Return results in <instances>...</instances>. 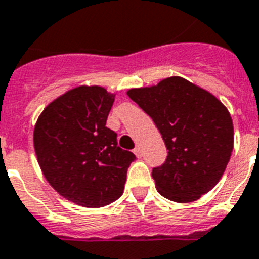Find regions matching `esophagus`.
Masks as SVG:
<instances>
[{"label": "esophagus", "instance_id": "obj_1", "mask_svg": "<svg viewBox=\"0 0 259 259\" xmlns=\"http://www.w3.org/2000/svg\"><path fill=\"white\" fill-rule=\"evenodd\" d=\"M134 154L137 155V157H138V158H141V155H142V153H141V149H140V146H137L136 149H134Z\"/></svg>", "mask_w": 259, "mask_h": 259}]
</instances>
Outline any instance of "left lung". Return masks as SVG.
Wrapping results in <instances>:
<instances>
[{"mask_svg":"<svg viewBox=\"0 0 259 259\" xmlns=\"http://www.w3.org/2000/svg\"><path fill=\"white\" fill-rule=\"evenodd\" d=\"M127 96L153 119L167 157L151 176L159 194L174 202H193L218 184L234 144L230 113L209 92L181 77Z\"/></svg>","mask_w":259,"mask_h":259,"instance_id":"obj_1","label":"left lung"}]
</instances>
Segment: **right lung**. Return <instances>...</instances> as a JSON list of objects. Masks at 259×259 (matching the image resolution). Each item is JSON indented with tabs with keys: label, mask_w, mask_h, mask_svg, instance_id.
Masks as SVG:
<instances>
[{
	"label": "right lung",
	"mask_w": 259,
	"mask_h": 259,
	"mask_svg": "<svg viewBox=\"0 0 259 259\" xmlns=\"http://www.w3.org/2000/svg\"><path fill=\"white\" fill-rule=\"evenodd\" d=\"M114 94L78 86L50 102L37 119L34 150L54 190L83 207H102L122 195L136 155L106 127Z\"/></svg>",
	"instance_id": "add662e5"
}]
</instances>
